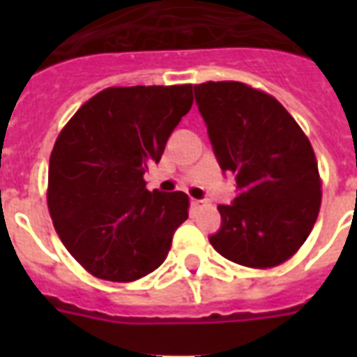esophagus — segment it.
<instances>
[{
  "mask_svg": "<svg viewBox=\"0 0 357 357\" xmlns=\"http://www.w3.org/2000/svg\"><path fill=\"white\" fill-rule=\"evenodd\" d=\"M204 204H206V202H204V200H196V198H192V200H190V207H192V209H198V207H202V206H204Z\"/></svg>",
  "mask_w": 357,
  "mask_h": 357,
  "instance_id": "obj_1",
  "label": "esophagus"
}]
</instances>
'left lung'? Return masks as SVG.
<instances>
[{
	"mask_svg": "<svg viewBox=\"0 0 357 357\" xmlns=\"http://www.w3.org/2000/svg\"><path fill=\"white\" fill-rule=\"evenodd\" d=\"M218 165L235 174L237 198L218 206V254L248 268L291 259L315 226L322 181L315 151L276 98L241 81L195 85Z\"/></svg>",
	"mask_w": 357,
	"mask_h": 357,
	"instance_id": "1",
	"label": "left lung"
}]
</instances>
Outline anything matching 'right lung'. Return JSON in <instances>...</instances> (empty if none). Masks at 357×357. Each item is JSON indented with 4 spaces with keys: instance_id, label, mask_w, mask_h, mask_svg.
Instances as JSON below:
<instances>
[{
    "instance_id": "add662e5",
    "label": "right lung",
    "mask_w": 357,
    "mask_h": 357,
    "mask_svg": "<svg viewBox=\"0 0 357 357\" xmlns=\"http://www.w3.org/2000/svg\"><path fill=\"white\" fill-rule=\"evenodd\" d=\"M192 85L109 86L77 109L50 157L47 209L89 274L128 283L162 265L189 196L146 189L144 172L192 107Z\"/></svg>"
}]
</instances>
